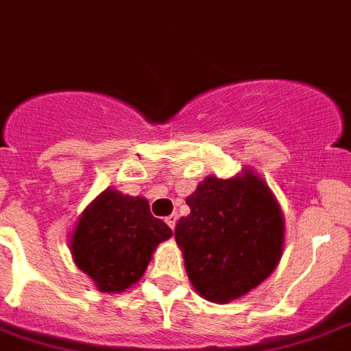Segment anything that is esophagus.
<instances>
[{
	"instance_id": "obj_1",
	"label": "esophagus",
	"mask_w": 351,
	"mask_h": 351,
	"mask_svg": "<svg viewBox=\"0 0 351 351\" xmlns=\"http://www.w3.org/2000/svg\"><path fill=\"white\" fill-rule=\"evenodd\" d=\"M176 221H178V216H176V214H171V216L166 217V223L169 225V228H173V230H175Z\"/></svg>"
}]
</instances>
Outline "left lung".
Masks as SVG:
<instances>
[{
  "label": "left lung",
  "instance_id": "8db88e82",
  "mask_svg": "<svg viewBox=\"0 0 351 351\" xmlns=\"http://www.w3.org/2000/svg\"><path fill=\"white\" fill-rule=\"evenodd\" d=\"M185 203L191 214L180 217L175 239L199 296L228 303L275 271L284 250V216L252 169L228 180L207 176Z\"/></svg>",
  "mask_w": 351,
  "mask_h": 351
}]
</instances>
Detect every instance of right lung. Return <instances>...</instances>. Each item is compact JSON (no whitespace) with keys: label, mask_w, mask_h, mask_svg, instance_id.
<instances>
[{"label":"right lung","mask_w":351,"mask_h":351,"mask_svg":"<svg viewBox=\"0 0 351 351\" xmlns=\"http://www.w3.org/2000/svg\"><path fill=\"white\" fill-rule=\"evenodd\" d=\"M171 235L169 226L152 216L148 199L107 189L82 212L69 248L101 293H123L141 280L155 248Z\"/></svg>","instance_id":"add662e5"}]
</instances>
